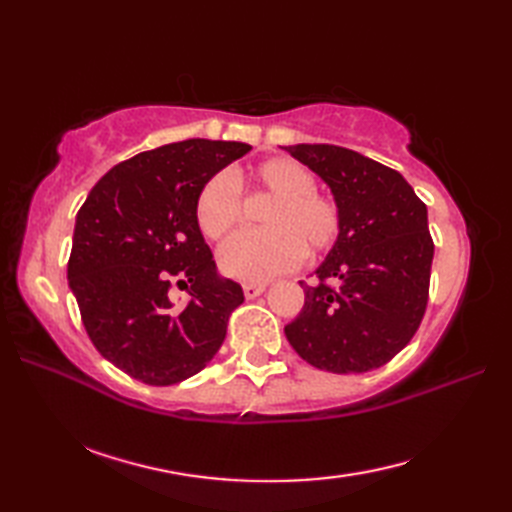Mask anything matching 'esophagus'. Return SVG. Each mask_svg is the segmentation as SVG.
I'll return each mask as SVG.
<instances>
[{"label": "esophagus", "instance_id": "esophagus-1", "mask_svg": "<svg viewBox=\"0 0 512 512\" xmlns=\"http://www.w3.org/2000/svg\"><path fill=\"white\" fill-rule=\"evenodd\" d=\"M266 290V284H244V295L246 299H255Z\"/></svg>", "mask_w": 512, "mask_h": 512}]
</instances>
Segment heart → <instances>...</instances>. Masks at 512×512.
Wrapping results in <instances>:
<instances>
[{
    "instance_id": "heart-1",
    "label": "heart",
    "mask_w": 512,
    "mask_h": 512,
    "mask_svg": "<svg viewBox=\"0 0 512 512\" xmlns=\"http://www.w3.org/2000/svg\"><path fill=\"white\" fill-rule=\"evenodd\" d=\"M270 202L259 220L266 228L228 239L217 262L222 273L257 284L299 266L303 253L317 257L330 250L343 233V211L332 195L321 193L312 171L292 158H270L246 173H217L195 200V222L209 239L228 235L242 222L244 204L237 185Z\"/></svg>"
}]
</instances>
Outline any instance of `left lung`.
Instances as JSON below:
<instances>
[{
    "label": "left lung",
    "instance_id": "left-lung-1",
    "mask_svg": "<svg viewBox=\"0 0 512 512\" xmlns=\"http://www.w3.org/2000/svg\"><path fill=\"white\" fill-rule=\"evenodd\" d=\"M328 182L343 211V233L299 281L306 303L286 325L295 352L334 374L389 363L418 332L429 301L433 239L424 204L398 171L336 145L286 147Z\"/></svg>",
    "mask_w": 512,
    "mask_h": 512
}]
</instances>
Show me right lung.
<instances>
[{"label":"right lung","instance_id":"1","mask_svg":"<svg viewBox=\"0 0 512 512\" xmlns=\"http://www.w3.org/2000/svg\"><path fill=\"white\" fill-rule=\"evenodd\" d=\"M253 149L191 138L143 151L94 184L76 215L70 288L103 358L147 385L191 378L220 350L242 286L215 273L195 200L217 171ZM192 301L173 309L170 286Z\"/></svg>","mask_w":512,"mask_h":512}]
</instances>
